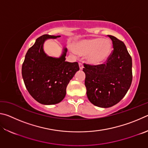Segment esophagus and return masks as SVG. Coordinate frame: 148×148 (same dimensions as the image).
Here are the masks:
<instances>
[{"mask_svg": "<svg viewBox=\"0 0 148 148\" xmlns=\"http://www.w3.org/2000/svg\"><path fill=\"white\" fill-rule=\"evenodd\" d=\"M79 67L80 70H82L84 69V65H83V64L82 63V62H79Z\"/></svg>", "mask_w": 148, "mask_h": 148, "instance_id": "esophagus-1", "label": "esophagus"}]
</instances>
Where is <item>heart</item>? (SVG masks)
Segmentation results:
<instances>
[{
	"label": "heart",
	"mask_w": 148,
	"mask_h": 148,
	"mask_svg": "<svg viewBox=\"0 0 148 148\" xmlns=\"http://www.w3.org/2000/svg\"><path fill=\"white\" fill-rule=\"evenodd\" d=\"M75 53L86 56V60L92 65H101L107 61L112 51V43L108 38L95 37L80 40L73 46Z\"/></svg>",
	"instance_id": "obj_1"
}]
</instances>
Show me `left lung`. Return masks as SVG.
Instances as JSON below:
<instances>
[{
	"label": "left lung",
	"mask_w": 148,
	"mask_h": 148,
	"mask_svg": "<svg viewBox=\"0 0 148 148\" xmlns=\"http://www.w3.org/2000/svg\"><path fill=\"white\" fill-rule=\"evenodd\" d=\"M114 50L105 64H84L85 86L89 101L95 106L110 108L123 98L132 79V58L125 44L116 37L108 35Z\"/></svg>",
	"instance_id": "1"
}]
</instances>
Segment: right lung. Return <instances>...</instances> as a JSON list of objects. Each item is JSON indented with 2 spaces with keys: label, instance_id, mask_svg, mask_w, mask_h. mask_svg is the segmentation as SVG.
<instances>
[{
  "label": "right lung",
  "instance_id": "add662e5",
  "mask_svg": "<svg viewBox=\"0 0 148 148\" xmlns=\"http://www.w3.org/2000/svg\"><path fill=\"white\" fill-rule=\"evenodd\" d=\"M60 36L48 34L40 36L27 51L22 65V77L27 91L42 104L61 102L66 95L69 82L79 70L77 62L65 61L67 52L65 47L59 57H50L45 53V41Z\"/></svg>",
  "mask_w": 148,
  "mask_h": 148
}]
</instances>
